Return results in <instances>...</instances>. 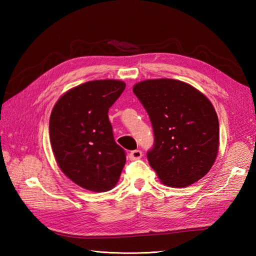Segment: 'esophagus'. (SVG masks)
<instances>
[{
  "label": "esophagus",
  "instance_id": "obj_1",
  "mask_svg": "<svg viewBox=\"0 0 256 256\" xmlns=\"http://www.w3.org/2000/svg\"><path fill=\"white\" fill-rule=\"evenodd\" d=\"M140 157H142V150H132L131 153H130V158H131L132 160H140Z\"/></svg>",
  "mask_w": 256,
  "mask_h": 256
}]
</instances>
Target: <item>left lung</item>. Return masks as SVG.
<instances>
[{"label":"left lung","instance_id":"left-lung-1","mask_svg":"<svg viewBox=\"0 0 256 256\" xmlns=\"http://www.w3.org/2000/svg\"><path fill=\"white\" fill-rule=\"evenodd\" d=\"M154 130L148 153L160 182L184 188L206 175L219 150V121L210 100L189 84L148 79L133 86Z\"/></svg>","mask_w":256,"mask_h":256}]
</instances>
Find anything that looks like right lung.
Listing matches in <instances>:
<instances>
[{"instance_id": "1", "label": "right lung", "mask_w": 256, "mask_h": 256, "mask_svg": "<svg viewBox=\"0 0 256 256\" xmlns=\"http://www.w3.org/2000/svg\"><path fill=\"white\" fill-rule=\"evenodd\" d=\"M125 86L113 79L88 81L64 94L50 114V144L59 168L90 192L111 190L126 162L108 116Z\"/></svg>"}]
</instances>
